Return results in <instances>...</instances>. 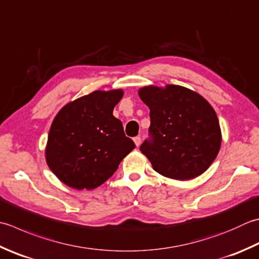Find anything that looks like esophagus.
Segmentation results:
<instances>
[{"instance_id":"obj_1","label":"esophagus","mask_w":259,"mask_h":259,"mask_svg":"<svg viewBox=\"0 0 259 259\" xmlns=\"http://www.w3.org/2000/svg\"><path fill=\"white\" fill-rule=\"evenodd\" d=\"M134 141H135L136 146L138 147V146H140V144H141V138H140V137H135V138H134Z\"/></svg>"}]
</instances>
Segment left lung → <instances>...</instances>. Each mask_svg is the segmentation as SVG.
Instances as JSON below:
<instances>
[{
	"label": "left lung",
	"instance_id": "left-lung-1",
	"mask_svg": "<svg viewBox=\"0 0 259 259\" xmlns=\"http://www.w3.org/2000/svg\"><path fill=\"white\" fill-rule=\"evenodd\" d=\"M139 98L150 110V140L140 150L165 177L187 181L203 174L221 146V129L211 104L180 85L144 86Z\"/></svg>",
	"mask_w": 259,
	"mask_h": 259
}]
</instances>
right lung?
Masks as SVG:
<instances>
[{
  "label": "right lung",
  "mask_w": 259,
  "mask_h": 259,
  "mask_svg": "<svg viewBox=\"0 0 259 259\" xmlns=\"http://www.w3.org/2000/svg\"><path fill=\"white\" fill-rule=\"evenodd\" d=\"M122 90L94 91L69 102L50 126L46 161L53 173L75 190H94L109 180L135 143L113 115Z\"/></svg>",
  "instance_id": "right-lung-1"
}]
</instances>
